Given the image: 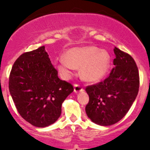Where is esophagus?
<instances>
[{"instance_id": "obj_1", "label": "esophagus", "mask_w": 150, "mask_h": 150, "mask_svg": "<svg viewBox=\"0 0 150 150\" xmlns=\"http://www.w3.org/2000/svg\"><path fill=\"white\" fill-rule=\"evenodd\" d=\"M83 90H84L83 88L81 85L77 84V83L74 85V91H75V93H78V92L80 91H83Z\"/></svg>"}]
</instances>
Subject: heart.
Listing matches in <instances>:
<instances>
[{"instance_id": "b5f03b06", "label": "heart", "mask_w": 150, "mask_h": 150, "mask_svg": "<svg viewBox=\"0 0 150 150\" xmlns=\"http://www.w3.org/2000/svg\"><path fill=\"white\" fill-rule=\"evenodd\" d=\"M64 58L59 61L57 68L64 78L71 76L73 68H81V75L85 81L98 82L107 75L110 69L109 54L95 46L70 48L64 54Z\"/></svg>"}]
</instances>
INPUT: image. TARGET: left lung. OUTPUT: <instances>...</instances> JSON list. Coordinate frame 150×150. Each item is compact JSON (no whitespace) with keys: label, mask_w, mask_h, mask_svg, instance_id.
<instances>
[{"label":"left lung","mask_w":150,"mask_h":150,"mask_svg":"<svg viewBox=\"0 0 150 150\" xmlns=\"http://www.w3.org/2000/svg\"><path fill=\"white\" fill-rule=\"evenodd\" d=\"M115 67L103 81L88 86V117L100 125L116 123L126 115L134 103L139 88V74L130 54L115 47Z\"/></svg>","instance_id":"8db88e82"}]
</instances>
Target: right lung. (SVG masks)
<instances>
[{"label": "right lung", "mask_w": 150, "mask_h": 150, "mask_svg": "<svg viewBox=\"0 0 150 150\" xmlns=\"http://www.w3.org/2000/svg\"><path fill=\"white\" fill-rule=\"evenodd\" d=\"M8 88L19 115L39 128L58 120L62 104L74 91L72 84L59 78L45 46L24 53L15 61Z\"/></svg>", "instance_id": "add662e5"}]
</instances>
